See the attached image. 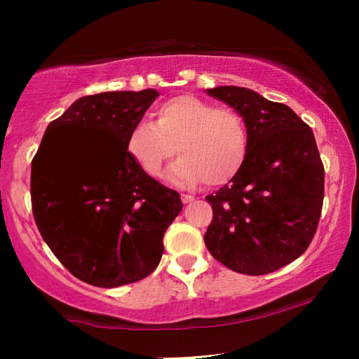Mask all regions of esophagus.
Instances as JSON below:
<instances>
[{"label":"esophagus","instance_id":"1","mask_svg":"<svg viewBox=\"0 0 359 359\" xmlns=\"http://www.w3.org/2000/svg\"><path fill=\"white\" fill-rule=\"evenodd\" d=\"M181 201H183V204H189V203H193V201H194V196L181 194Z\"/></svg>","mask_w":359,"mask_h":359}]
</instances>
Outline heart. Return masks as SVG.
<instances>
[{
	"label": "heart",
	"mask_w": 359,
	"mask_h": 359,
	"mask_svg": "<svg viewBox=\"0 0 359 359\" xmlns=\"http://www.w3.org/2000/svg\"><path fill=\"white\" fill-rule=\"evenodd\" d=\"M127 154L149 176H160L166 160L181 154L168 170V180L180 186H222L243 168L248 132L240 114L215 107L193 95L161 102L155 121H140L126 142Z\"/></svg>",
	"instance_id": "obj_1"
}]
</instances>
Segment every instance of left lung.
Wrapping results in <instances>:
<instances>
[{"label": "left lung", "mask_w": 359, "mask_h": 359, "mask_svg": "<svg viewBox=\"0 0 359 359\" xmlns=\"http://www.w3.org/2000/svg\"><path fill=\"white\" fill-rule=\"evenodd\" d=\"M205 91L240 114L248 132L243 168L205 196L214 210L205 247L237 273H273L306 252L320 219L323 165L313 132L291 107L248 88Z\"/></svg>", "instance_id": "1"}]
</instances>
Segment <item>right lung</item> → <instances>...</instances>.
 <instances>
[{"label": "right lung", "instance_id": "right-lung-1", "mask_svg": "<svg viewBox=\"0 0 359 359\" xmlns=\"http://www.w3.org/2000/svg\"><path fill=\"white\" fill-rule=\"evenodd\" d=\"M158 96L149 88L80 97L48 124L32 160L39 232L63 266L93 286L149 276L183 209L180 194L142 171L126 149Z\"/></svg>", "mask_w": 359, "mask_h": 359}]
</instances>
